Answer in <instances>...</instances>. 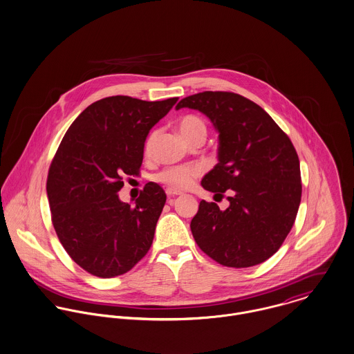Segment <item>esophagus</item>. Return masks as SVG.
<instances>
[{"instance_id": "obj_1", "label": "esophagus", "mask_w": 354, "mask_h": 354, "mask_svg": "<svg viewBox=\"0 0 354 354\" xmlns=\"http://www.w3.org/2000/svg\"><path fill=\"white\" fill-rule=\"evenodd\" d=\"M165 193H167V196H169V198H174V196H182V193H179V192H176V190H172V189H167L165 190Z\"/></svg>"}]
</instances>
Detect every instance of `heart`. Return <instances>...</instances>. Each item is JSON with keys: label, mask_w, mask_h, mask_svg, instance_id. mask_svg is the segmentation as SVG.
Listing matches in <instances>:
<instances>
[{"label": "heart", "mask_w": 354, "mask_h": 354, "mask_svg": "<svg viewBox=\"0 0 354 354\" xmlns=\"http://www.w3.org/2000/svg\"><path fill=\"white\" fill-rule=\"evenodd\" d=\"M178 129L182 134V137L189 142H194L196 140H205L207 129L202 119L196 115H186L179 120ZM158 131H152L145 144H144V153L145 156H151L155 149V144L158 140ZM203 172V168L201 165H175V167H167L162 171H160L156 175V180L168 186L172 190H186L189 189L196 178Z\"/></svg>", "instance_id": "b5f03b06"}]
</instances>
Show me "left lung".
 <instances>
[{
    "label": "left lung",
    "mask_w": 354,
    "mask_h": 354,
    "mask_svg": "<svg viewBox=\"0 0 354 354\" xmlns=\"http://www.w3.org/2000/svg\"><path fill=\"white\" fill-rule=\"evenodd\" d=\"M198 110L218 131V162L201 185L230 206L199 202L190 228L198 247L228 268L269 259L290 232L301 201L300 161L289 137L257 103L234 92L205 91L176 110Z\"/></svg>",
    "instance_id": "left-lung-1"
}]
</instances>
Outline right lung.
<instances>
[{
	"label": "right lung",
	"instance_id": "add662e5",
	"mask_svg": "<svg viewBox=\"0 0 354 354\" xmlns=\"http://www.w3.org/2000/svg\"><path fill=\"white\" fill-rule=\"evenodd\" d=\"M176 102L104 97L64 136L46 183L51 221L65 251L89 274H124L149 251L164 190L147 183L134 206L122 202L118 192L123 175H140L149 130Z\"/></svg>",
	"mask_w": 354,
	"mask_h": 354
}]
</instances>
